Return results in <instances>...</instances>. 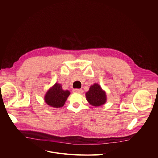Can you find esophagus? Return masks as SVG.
<instances>
[{
  "instance_id": "obj_1",
  "label": "esophagus",
  "mask_w": 158,
  "mask_h": 158,
  "mask_svg": "<svg viewBox=\"0 0 158 158\" xmlns=\"http://www.w3.org/2000/svg\"><path fill=\"white\" fill-rule=\"evenodd\" d=\"M73 93H78V94H81L82 93V90L81 89H73Z\"/></svg>"
}]
</instances>
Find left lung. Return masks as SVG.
<instances>
[{
    "label": "left lung",
    "instance_id": "obj_1",
    "mask_svg": "<svg viewBox=\"0 0 158 158\" xmlns=\"http://www.w3.org/2000/svg\"><path fill=\"white\" fill-rule=\"evenodd\" d=\"M87 101L94 106H99L104 104L106 101V96L101 86L94 84L89 88V91L85 94Z\"/></svg>",
    "mask_w": 158,
    "mask_h": 158
}]
</instances>
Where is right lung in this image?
Instances as JSON below:
<instances>
[{
    "label": "right lung",
    "mask_w": 158,
    "mask_h": 158,
    "mask_svg": "<svg viewBox=\"0 0 158 158\" xmlns=\"http://www.w3.org/2000/svg\"><path fill=\"white\" fill-rule=\"evenodd\" d=\"M69 91H64L61 84L56 83L45 96V102L51 107L59 108L62 107L69 96Z\"/></svg>",
    "instance_id": "obj_1"
}]
</instances>
